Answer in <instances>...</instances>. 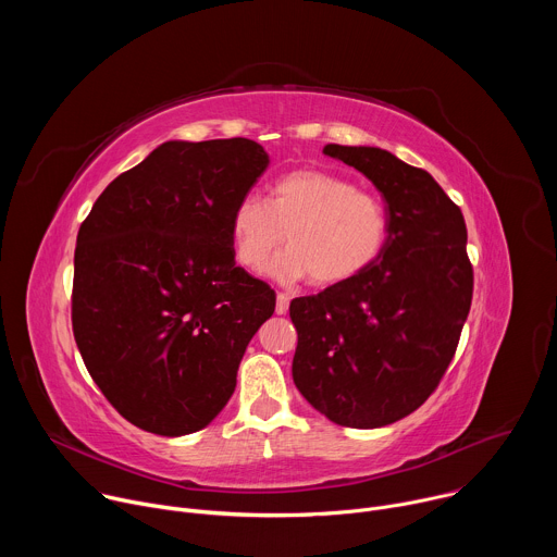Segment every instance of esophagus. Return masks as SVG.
Masks as SVG:
<instances>
[{
	"mask_svg": "<svg viewBox=\"0 0 557 557\" xmlns=\"http://www.w3.org/2000/svg\"><path fill=\"white\" fill-rule=\"evenodd\" d=\"M288 295H284V293H277V301H275V312L277 314H284L286 310H288Z\"/></svg>",
	"mask_w": 557,
	"mask_h": 557,
	"instance_id": "1",
	"label": "esophagus"
}]
</instances>
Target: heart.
<instances>
[{"label":"heart","instance_id":"b5f03b06","mask_svg":"<svg viewBox=\"0 0 557 557\" xmlns=\"http://www.w3.org/2000/svg\"><path fill=\"white\" fill-rule=\"evenodd\" d=\"M231 247L237 264L262 273L284 243L288 251L271 267L282 282L308 277L317 288L352 282L379 262L389 240L385 202L352 181L324 170L280 176L269 202L245 196L233 207Z\"/></svg>","mask_w":557,"mask_h":557}]
</instances>
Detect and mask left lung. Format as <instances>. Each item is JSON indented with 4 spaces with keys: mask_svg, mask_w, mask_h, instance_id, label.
Masks as SVG:
<instances>
[{
    "mask_svg": "<svg viewBox=\"0 0 557 557\" xmlns=\"http://www.w3.org/2000/svg\"><path fill=\"white\" fill-rule=\"evenodd\" d=\"M389 211L374 267L290 301L293 381L337 425L383 428L421 408L454 359L473 293L462 211L441 185L379 147L326 145Z\"/></svg>",
    "mask_w": 557,
    "mask_h": 557,
    "instance_id": "left-lung-1",
    "label": "left lung"
}]
</instances>
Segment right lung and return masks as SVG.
Wrapping results in <instances>:
<instances>
[{
    "mask_svg": "<svg viewBox=\"0 0 557 557\" xmlns=\"http://www.w3.org/2000/svg\"><path fill=\"white\" fill-rule=\"evenodd\" d=\"M267 165L249 138L163 143L78 228L74 342L112 408L145 432L209 425L275 310V290L235 264L228 233Z\"/></svg>",
    "mask_w": 557,
    "mask_h": 557,
    "instance_id": "add662e5",
    "label": "right lung"
}]
</instances>
